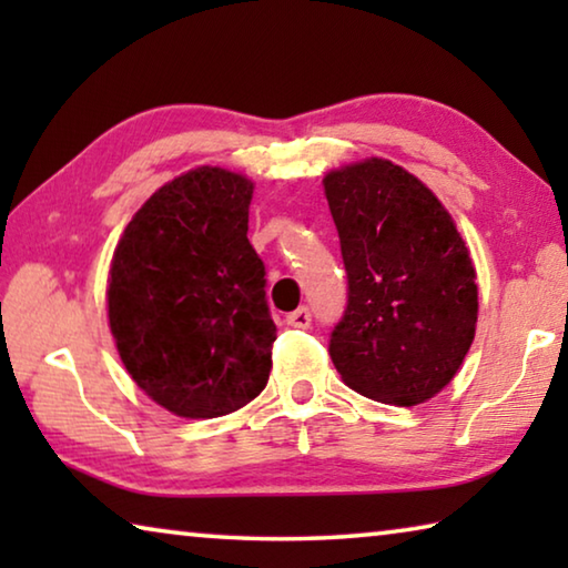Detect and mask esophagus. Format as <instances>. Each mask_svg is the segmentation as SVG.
<instances>
[{
	"label": "esophagus",
	"instance_id": "34e87169",
	"mask_svg": "<svg viewBox=\"0 0 568 568\" xmlns=\"http://www.w3.org/2000/svg\"><path fill=\"white\" fill-rule=\"evenodd\" d=\"M311 321H313L311 307H305V305L285 315V323L291 325V328H311Z\"/></svg>",
	"mask_w": 568,
	"mask_h": 568
}]
</instances>
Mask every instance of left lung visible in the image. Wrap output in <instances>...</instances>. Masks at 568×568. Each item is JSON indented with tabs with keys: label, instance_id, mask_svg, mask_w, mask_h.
<instances>
[{
	"label": "left lung",
	"instance_id": "8db88e82",
	"mask_svg": "<svg viewBox=\"0 0 568 568\" xmlns=\"http://www.w3.org/2000/svg\"><path fill=\"white\" fill-rule=\"evenodd\" d=\"M323 185L348 275L328 345L335 371L381 403L434 398L476 335L478 285L464 237L434 192L390 160L333 170Z\"/></svg>",
	"mask_w": 568,
	"mask_h": 568
}]
</instances>
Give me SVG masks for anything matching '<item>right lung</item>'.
<instances>
[{
    "label": "right lung",
    "mask_w": 568,
    "mask_h": 568,
    "mask_svg": "<svg viewBox=\"0 0 568 568\" xmlns=\"http://www.w3.org/2000/svg\"><path fill=\"white\" fill-rule=\"evenodd\" d=\"M253 182L195 168L162 185L112 255L108 315L132 381L182 418L261 396L277 328L265 265L247 240Z\"/></svg>",
    "instance_id": "1"
}]
</instances>
